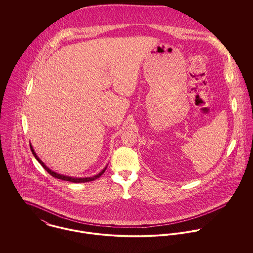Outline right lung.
Here are the masks:
<instances>
[{
    "instance_id": "right-lung-1",
    "label": "right lung",
    "mask_w": 253,
    "mask_h": 253,
    "mask_svg": "<svg viewBox=\"0 0 253 253\" xmlns=\"http://www.w3.org/2000/svg\"><path fill=\"white\" fill-rule=\"evenodd\" d=\"M30 148H31V151H32V154L34 155V157L36 158L37 161L42 165V167L52 176V177H55V178H57V179H61V180L64 181H70V182H74V183H84V182H88V181H93L95 180V179H97V178H99L103 173H104V171L106 170V169H107V167H105L98 174H96V175H94V176H92V177H84V178H79V177H70V176H66V175H62V174H59V173H56V172H54L53 170H51V169H49L40 159H39V157L37 156L36 153H35V151H34V149H33V147H32V145H30Z\"/></svg>"
}]
</instances>
